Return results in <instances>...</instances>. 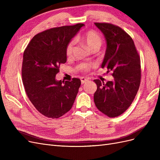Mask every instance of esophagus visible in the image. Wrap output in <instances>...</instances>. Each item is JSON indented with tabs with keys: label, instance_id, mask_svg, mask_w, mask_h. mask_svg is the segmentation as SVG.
I'll use <instances>...</instances> for the list:
<instances>
[{
	"label": "esophagus",
	"instance_id": "34e87169",
	"mask_svg": "<svg viewBox=\"0 0 160 160\" xmlns=\"http://www.w3.org/2000/svg\"><path fill=\"white\" fill-rule=\"evenodd\" d=\"M88 81V79L87 78H85V77H81V84H84L85 83H86L87 81Z\"/></svg>",
	"mask_w": 160,
	"mask_h": 160
}]
</instances>
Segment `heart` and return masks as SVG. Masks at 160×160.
Returning <instances> with one entry per match:
<instances>
[{"label":"heart","mask_w":160,"mask_h":160,"mask_svg":"<svg viewBox=\"0 0 160 160\" xmlns=\"http://www.w3.org/2000/svg\"><path fill=\"white\" fill-rule=\"evenodd\" d=\"M76 41H81L85 44L86 46H88L89 49L92 51L94 50H99L100 47L103 44V39L99 34L93 31L90 30L88 32H86L83 36H81L79 38H75ZM75 48V42L73 41H70L68 44L67 45L65 52L67 56H71ZM91 67V65L88 63H81L77 67V69L81 71H88L90 69Z\"/></svg>","instance_id":"1"}]
</instances>
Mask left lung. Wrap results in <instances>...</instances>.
<instances>
[{"label": "left lung", "instance_id": "8db88e82", "mask_svg": "<svg viewBox=\"0 0 160 160\" xmlns=\"http://www.w3.org/2000/svg\"><path fill=\"white\" fill-rule=\"evenodd\" d=\"M103 33L107 49L101 68L111 72L113 81L105 84L99 79L94 81L98 89L94 102L101 112L115 118L126 111L134 100L141 81V62L134 42L118 26L108 22H95Z\"/></svg>", "mask_w": 160, "mask_h": 160}]
</instances>
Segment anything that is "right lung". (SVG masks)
Segmentation results:
<instances>
[{
    "label": "right lung",
    "mask_w": 160,
    "mask_h": 160,
    "mask_svg": "<svg viewBox=\"0 0 160 160\" xmlns=\"http://www.w3.org/2000/svg\"><path fill=\"white\" fill-rule=\"evenodd\" d=\"M84 24L55 27L38 33L23 53L22 80L28 99L45 117L59 118L71 109L81 80L55 79L61 64L67 61L65 49Z\"/></svg>",
    "instance_id": "add662e5"
}]
</instances>
